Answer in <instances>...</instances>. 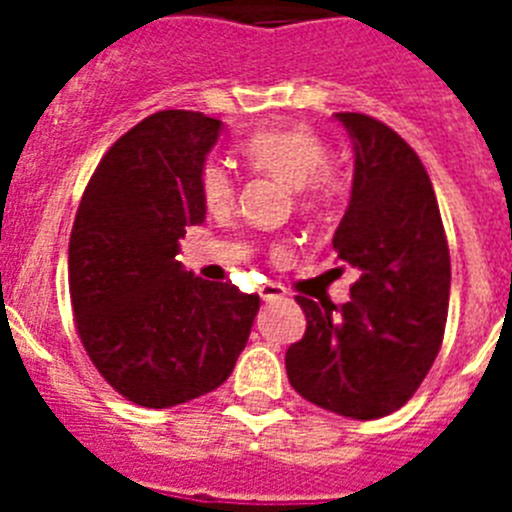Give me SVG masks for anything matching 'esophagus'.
Here are the masks:
<instances>
[{"label":"esophagus","mask_w":512,"mask_h":512,"mask_svg":"<svg viewBox=\"0 0 512 512\" xmlns=\"http://www.w3.org/2000/svg\"><path fill=\"white\" fill-rule=\"evenodd\" d=\"M259 295H261V300H264V302H279V300H284L287 289H284L282 284L266 282V284H261V287H259Z\"/></svg>","instance_id":"34e87169"}]
</instances>
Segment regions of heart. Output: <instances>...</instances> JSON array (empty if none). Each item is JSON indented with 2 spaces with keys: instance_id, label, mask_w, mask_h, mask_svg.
Here are the masks:
<instances>
[{
  "instance_id": "heart-1",
  "label": "heart",
  "mask_w": 512,
  "mask_h": 512,
  "mask_svg": "<svg viewBox=\"0 0 512 512\" xmlns=\"http://www.w3.org/2000/svg\"><path fill=\"white\" fill-rule=\"evenodd\" d=\"M238 153L259 174H269L295 189L297 205L318 212L336 200L343 179L328 164V146L315 130L266 128L246 135ZM200 194L210 212H225L235 200V179L223 161H207L200 171Z\"/></svg>"
}]
</instances>
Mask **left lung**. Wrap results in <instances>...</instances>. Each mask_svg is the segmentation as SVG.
<instances>
[{"label": "left lung", "mask_w": 512, "mask_h": 512, "mask_svg": "<svg viewBox=\"0 0 512 512\" xmlns=\"http://www.w3.org/2000/svg\"><path fill=\"white\" fill-rule=\"evenodd\" d=\"M336 120L356 161L333 248L356 282L341 307L297 297L307 330L284 364L312 405L374 420L400 410L436 361L449 312V243L418 153L374 117L336 112Z\"/></svg>", "instance_id": "obj_1"}]
</instances>
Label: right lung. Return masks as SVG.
<instances>
[{"mask_svg": "<svg viewBox=\"0 0 512 512\" xmlns=\"http://www.w3.org/2000/svg\"><path fill=\"white\" fill-rule=\"evenodd\" d=\"M223 122L164 110L104 153L76 210L69 292L84 351L112 390L174 408L217 390L246 348L259 295L179 264V238L205 220L200 171Z\"/></svg>", "mask_w": 512, "mask_h": 512, "instance_id": "add662e5", "label": "right lung"}]
</instances>
